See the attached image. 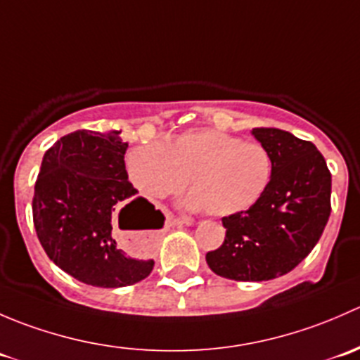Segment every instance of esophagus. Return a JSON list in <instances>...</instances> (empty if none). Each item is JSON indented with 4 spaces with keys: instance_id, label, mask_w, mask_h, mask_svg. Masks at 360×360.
I'll use <instances>...</instances> for the list:
<instances>
[{
    "instance_id": "1",
    "label": "esophagus",
    "mask_w": 360,
    "mask_h": 360,
    "mask_svg": "<svg viewBox=\"0 0 360 360\" xmlns=\"http://www.w3.org/2000/svg\"><path fill=\"white\" fill-rule=\"evenodd\" d=\"M170 219H172L176 224H191L193 223V219H191V217H186V216H172Z\"/></svg>"
}]
</instances>
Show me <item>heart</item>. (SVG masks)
I'll return each mask as SVG.
<instances>
[{
  "instance_id": "b5f03b06",
  "label": "heart",
  "mask_w": 360,
  "mask_h": 360,
  "mask_svg": "<svg viewBox=\"0 0 360 360\" xmlns=\"http://www.w3.org/2000/svg\"><path fill=\"white\" fill-rule=\"evenodd\" d=\"M125 169L134 186L151 198L179 195L191 179L190 207L223 217L244 212L263 197L274 162L259 143L216 129H190L167 143L132 148Z\"/></svg>"
}]
</instances>
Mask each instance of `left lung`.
I'll return each instance as SVG.
<instances>
[{
  "instance_id": "obj_1",
  "label": "left lung",
  "mask_w": 360,
  "mask_h": 360,
  "mask_svg": "<svg viewBox=\"0 0 360 360\" xmlns=\"http://www.w3.org/2000/svg\"><path fill=\"white\" fill-rule=\"evenodd\" d=\"M252 134L274 162L271 181L250 209L223 217L224 242L205 256L214 274L242 282L289 274L315 248L331 214V172L315 144L281 129Z\"/></svg>"
}]
</instances>
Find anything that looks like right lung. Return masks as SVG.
<instances>
[{"instance_id": "obj_1", "label": "right lung", "mask_w": 360, "mask_h": 360, "mask_svg": "<svg viewBox=\"0 0 360 360\" xmlns=\"http://www.w3.org/2000/svg\"><path fill=\"white\" fill-rule=\"evenodd\" d=\"M120 132L76 130L45 153L34 184L32 223L46 256L66 274L96 288H125L151 274L116 244L115 214L136 217L130 230H158L165 216L129 183Z\"/></svg>"}]
</instances>
